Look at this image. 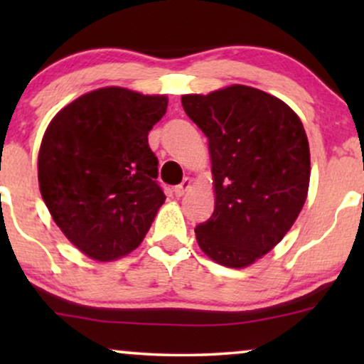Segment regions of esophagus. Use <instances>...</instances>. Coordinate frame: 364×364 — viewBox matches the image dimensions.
<instances>
[{
	"label": "esophagus",
	"mask_w": 364,
	"mask_h": 364,
	"mask_svg": "<svg viewBox=\"0 0 364 364\" xmlns=\"http://www.w3.org/2000/svg\"><path fill=\"white\" fill-rule=\"evenodd\" d=\"M192 186V181L191 178H183V181L178 183V186L173 187V193H176V197H182L183 193H186L188 188Z\"/></svg>",
	"instance_id": "esophagus-1"
}]
</instances>
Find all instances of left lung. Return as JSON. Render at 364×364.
Returning a JSON list of instances; mask_svg holds the SVG:
<instances>
[{"label": "left lung", "mask_w": 364, "mask_h": 364, "mask_svg": "<svg viewBox=\"0 0 364 364\" xmlns=\"http://www.w3.org/2000/svg\"><path fill=\"white\" fill-rule=\"evenodd\" d=\"M208 139L215 208L196 227L212 260L243 268L270 252L295 223L310 183V147L300 117L275 96L233 84L182 96Z\"/></svg>", "instance_id": "1"}]
</instances>
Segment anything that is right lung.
Wrapping results in <instances>:
<instances>
[{
	"mask_svg": "<svg viewBox=\"0 0 364 364\" xmlns=\"http://www.w3.org/2000/svg\"><path fill=\"white\" fill-rule=\"evenodd\" d=\"M166 96L102 87L61 109L44 132L39 191L53 220L84 255L111 262L141 245L166 200L149 131Z\"/></svg>",
	"mask_w": 364,
	"mask_h": 364,
	"instance_id": "add662e5",
	"label": "right lung"
}]
</instances>
